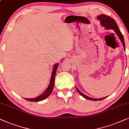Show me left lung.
I'll use <instances>...</instances> for the list:
<instances>
[{
  "mask_svg": "<svg viewBox=\"0 0 129 129\" xmlns=\"http://www.w3.org/2000/svg\"><path fill=\"white\" fill-rule=\"evenodd\" d=\"M97 19H99L100 20L101 22V25H102L103 26L105 27V28L108 29H114V31L116 32V33L117 34V35H118V38H119L120 39L121 42L123 45V47H124L125 49V44H124V38H123V36L122 35V34L121 33L120 30L119 28H118L116 22H115V20L113 19L112 18H111L110 16H107V15H101L97 17ZM77 88V87H76ZM77 91L78 92V93L81 95L82 97H84L85 99L90 100H92V101H98V100H102L104 99H106V97H104V98H102V99H92V98L89 97L88 96L85 95L83 93H82L80 91V90H78V88H77Z\"/></svg>",
  "mask_w": 129,
  "mask_h": 129,
  "instance_id": "left-lung-1",
  "label": "left lung"
}]
</instances>
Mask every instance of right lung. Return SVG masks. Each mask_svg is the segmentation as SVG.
<instances>
[{
    "label": "right lung",
    "instance_id": "obj_1",
    "mask_svg": "<svg viewBox=\"0 0 129 129\" xmlns=\"http://www.w3.org/2000/svg\"><path fill=\"white\" fill-rule=\"evenodd\" d=\"M58 67V64L56 63L54 67L53 68V71H52V75H51V80H50V82H49V84L48 87V88L47 90H45L44 93L41 94L38 97L34 98V99H25L26 100L29 101V102H39V101L43 100L45 99L46 98H47L48 96L50 95L51 94V92H52L53 89H54V80H55V74H56V70H57Z\"/></svg>",
    "mask_w": 129,
    "mask_h": 129
}]
</instances>
